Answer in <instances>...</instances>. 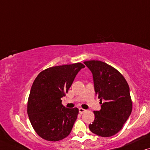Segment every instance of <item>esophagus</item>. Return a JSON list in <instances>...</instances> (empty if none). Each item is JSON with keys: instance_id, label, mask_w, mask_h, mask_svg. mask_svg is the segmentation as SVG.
<instances>
[{"instance_id": "1", "label": "esophagus", "mask_w": 150, "mask_h": 150, "mask_svg": "<svg viewBox=\"0 0 150 150\" xmlns=\"http://www.w3.org/2000/svg\"><path fill=\"white\" fill-rule=\"evenodd\" d=\"M86 111V110L81 108L79 109V113H80V114H83V112H85Z\"/></svg>"}]
</instances>
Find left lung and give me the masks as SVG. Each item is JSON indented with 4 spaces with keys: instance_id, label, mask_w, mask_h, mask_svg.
<instances>
[{
    "instance_id": "obj_1",
    "label": "left lung",
    "mask_w": 150,
    "mask_h": 150,
    "mask_svg": "<svg viewBox=\"0 0 150 150\" xmlns=\"http://www.w3.org/2000/svg\"><path fill=\"white\" fill-rule=\"evenodd\" d=\"M83 63L93 73L95 91L101 104L100 110L93 112L95 120L89 129L100 137H112L121 130L132 112L128 83L120 72L103 62Z\"/></svg>"
}]
</instances>
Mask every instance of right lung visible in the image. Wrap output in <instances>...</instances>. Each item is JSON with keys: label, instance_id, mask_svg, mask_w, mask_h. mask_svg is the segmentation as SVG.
<instances>
[{"label": "right lung", "instance_id": "right-lung-1", "mask_svg": "<svg viewBox=\"0 0 150 150\" xmlns=\"http://www.w3.org/2000/svg\"><path fill=\"white\" fill-rule=\"evenodd\" d=\"M85 66L80 62L55 66L38 74L28 99L27 114L38 134L49 141H58L71 133L79 113L77 108L62 104L78 72Z\"/></svg>", "mask_w": 150, "mask_h": 150}]
</instances>
